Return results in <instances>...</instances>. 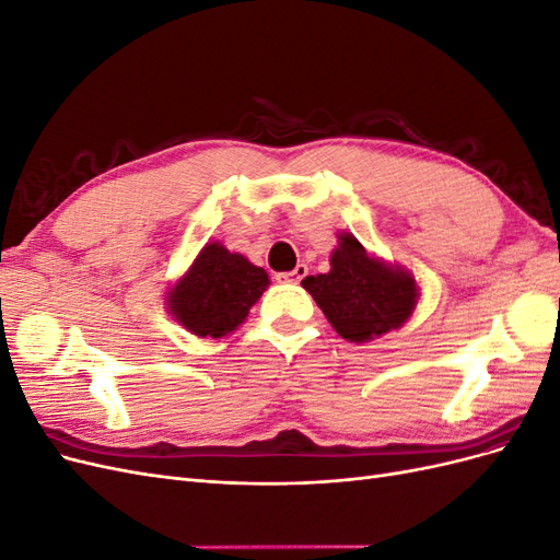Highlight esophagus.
I'll use <instances>...</instances> for the list:
<instances>
[{"instance_id":"34e87169","label":"esophagus","mask_w":560,"mask_h":560,"mask_svg":"<svg viewBox=\"0 0 560 560\" xmlns=\"http://www.w3.org/2000/svg\"><path fill=\"white\" fill-rule=\"evenodd\" d=\"M308 276V266H303V264H299L294 270H287V273H280L278 276V280L280 282H292V284H299L303 278Z\"/></svg>"}]
</instances>
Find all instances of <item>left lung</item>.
I'll return each mask as SVG.
<instances>
[{
  "instance_id": "8db88e82",
  "label": "left lung",
  "mask_w": 560,
  "mask_h": 560,
  "mask_svg": "<svg viewBox=\"0 0 560 560\" xmlns=\"http://www.w3.org/2000/svg\"><path fill=\"white\" fill-rule=\"evenodd\" d=\"M338 238L329 273L308 276L301 284L346 341L364 343L401 327L416 306L413 276L369 257L348 233Z\"/></svg>"
}]
</instances>
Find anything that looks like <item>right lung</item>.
Segmentation results:
<instances>
[{
	"instance_id": "right-lung-1",
	"label": "right lung",
	"mask_w": 560,
	"mask_h": 560,
	"mask_svg": "<svg viewBox=\"0 0 560 560\" xmlns=\"http://www.w3.org/2000/svg\"><path fill=\"white\" fill-rule=\"evenodd\" d=\"M268 287L266 270L210 243L171 292L173 315L196 336L222 338L247 317Z\"/></svg>"
}]
</instances>
